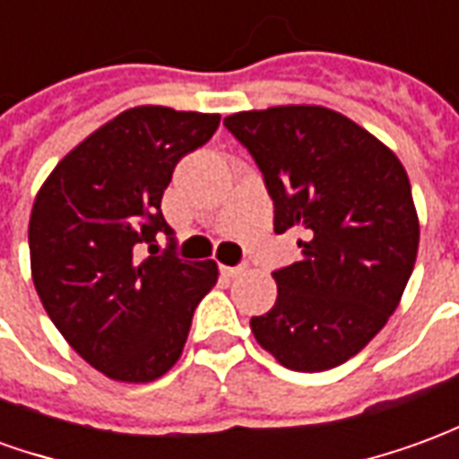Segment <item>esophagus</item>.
<instances>
[{
  "label": "esophagus",
  "instance_id": "1",
  "mask_svg": "<svg viewBox=\"0 0 459 459\" xmlns=\"http://www.w3.org/2000/svg\"><path fill=\"white\" fill-rule=\"evenodd\" d=\"M243 270H246L243 265H221V273L229 275V278H238Z\"/></svg>",
  "mask_w": 459,
  "mask_h": 459
}]
</instances>
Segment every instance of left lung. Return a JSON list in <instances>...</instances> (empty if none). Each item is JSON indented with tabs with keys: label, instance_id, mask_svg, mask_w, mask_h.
Masks as SVG:
<instances>
[{
	"label": "left lung",
	"instance_id": "left-lung-1",
	"mask_svg": "<svg viewBox=\"0 0 459 459\" xmlns=\"http://www.w3.org/2000/svg\"><path fill=\"white\" fill-rule=\"evenodd\" d=\"M275 206V233L302 229V260L273 273L278 299L250 319L258 344L292 371L359 354L394 315L413 273L420 226L394 152L322 105L229 115Z\"/></svg>",
	"mask_w": 459,
	"mask_h": 459
}]
</instances>
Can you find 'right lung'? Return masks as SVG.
<instances>
[{
	"mask_svg": "<svg viewBox=\"0 0 459 459\" xmlns=\"http://www.w3.org/2000/svg\"><path fill=\"white\" fill-rule=\"evenodd\" d=\"M221 115L130 108L65 154L29 221L31 278L46 315L88 364L113 381L169 371L191 317L219 280L213 260L174 255L161 196L177 161L213 137ZM157 232L170 236L167 251ZM147 245L151 255L141 258Z\"/></svg>",
	"mask_w": 459,
	"mask_h": 459,
	"instance_id": "obj_1",
	"label": "right lung"
}]
</instances>
